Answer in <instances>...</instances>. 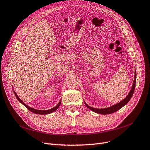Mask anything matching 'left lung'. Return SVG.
Segmentation results:
<instances>
[{"label": "left lung", "instance_id": "obj_1", "mask_svg": "<svg viewBox=\"0 0 150 150\" xmlns=\"http://www.w3.org/2000/svg\"><path fill=\"white\" fill-rule=\"evenodd\" d=\"M136 78H137V74H136V71H135V76H134V82H133V85L131 88V90L129 91V94L127 95V96L125 97V98L124 99H123L122 101H121L120 102H119V103L113 105L112 106H110L109 108H104V109H96V108H92L88 105L84 101L85 104L86 105V106L90 109L92 111L95 112L96 113L99 114H112L114 113L116 111H117L118 110H119L120 108H122L123 106H124L125 105H126L127 103H129V101H130V99H131L133 94H134V90L135 88V83H136Z\"/></svg>", "mask_w": 150, "mask_h": 150}]
</instances>
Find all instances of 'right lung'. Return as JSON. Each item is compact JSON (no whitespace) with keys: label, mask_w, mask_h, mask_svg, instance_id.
<instances>
[{"label":"right lung","mask_w":150,"mask_h":150,"mask_svg":"<svg viewBox=\"0 0 150 150\" xmlns=\"http://www.w3.org/2000/svg\"><path fill=\"white\" fill-rule=\"evenodd\" d=\"M13 93H14V94H15V95L16 98H17V99H18V101H19L20 103H21V104H23L24 105V106H25L29 110H30L31 112H33V113H35V114H38L45 115V114H50V113H52V112H53L54 111H55V110H57V109L59 108V107L60 106V103H61V100H60V101H59V103H58V104L57 105V106H55L54 108H52V109H48V110H38V109H34V108H31V107L28 106V105H26V104H25V103L23 102V101H22L21 99H20V98L18 96V95H16V93H15V91H13Z\"/></svg>","instance_id":"right-lung-1"}]
</instances>
